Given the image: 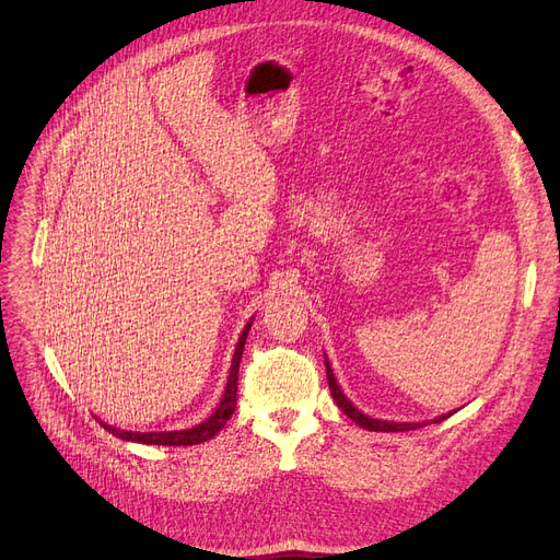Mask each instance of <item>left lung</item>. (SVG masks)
Listing matches in <instances>:
<instances>
[{"label":"left lung","instance_id":"obj_1","mask_svg":"<svg viewBox=\"0 0 560 560\" xmlns=\"http://www.w3.org/2000/svg\"><path fill=\"white\" fill-rule=\"evenodd\" d=\"M326 374H328V383H330L332 398L337 401V406L343 410V415H348V417H350L354 423H359L361 428H365V430H370V432H410V430H419V428L428 425V423H389V421H378V419L365 417L363 412H359V410L348 401V396L341 392V387H339V383H337V378H335V374H332V368H330L328 359H326ZM447 417H450V415H443V417H439V419H434V421L441 423V421L447 419Z\"/></svg>","mask_w":560,"mask_h":560}]
</instances>
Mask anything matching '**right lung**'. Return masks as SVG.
Listing matches in <instances>:
<instances>
[{
  "instance_id": "1",
  "label": "right lung",
  "mask_w": 560,
  "mask_h": 560,
  "mask_svg": "<svg viewBox=\"0 0 560 560\" xmlns=\"http://www.w3.org/2000/svg\"><path fill=\"white\" fill-rule=\"evenodd\" d=\"M253 326V318L248 322V326L244 328L242 337H238L234 357H232V365H230V374H228V383L223 389L221 401L217 406V410L199 425L190 428V430H177V432H126V430H117L108 423H102L104 430H108L110 434L124 439V441H135V443H145V445H197L203 443L208 439H212L225 423L228 419L234 415L236 408V385H238V361H242L244 354V346L248 339Z\"/></svg>"
}]
</instances>
